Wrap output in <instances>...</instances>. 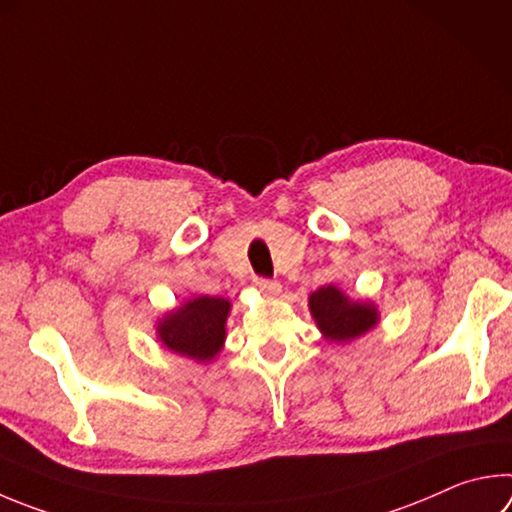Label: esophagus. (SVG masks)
Wrapping results in <instances>:
<instances>
[{"instance_id": "obj_1", "label": "esophagus", "mask_w": 512, "mask_h": 512, "mask_svg": "<svg viewBox=\"0 0 512 512\" xmlns=\"http://www.w3.org/2000/svg\"><path fill=\"white\" fill-rule=\"evenodd\" d=\"M257 288L264 297H277L282 293L280 282H275V280H257Z\"/></svg>"}]
</instances>
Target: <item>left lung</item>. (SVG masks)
<instances>
[{"mask_svg":"<svg viewBox=\"0 0 512 512\" xmlns=\"http://www.w3.org/2000/svg\"><path fill=\"white\" fill-rule=\"evenodd\" d=\"M309 311L322 338L336 345L365 336L380 322V311L374 302L353 300L336 284L322 286L309 295Z\"/></svg>","mask_w":512,"mask_h":512,"instance_id":"1","label":"left lung"}]
</instances>
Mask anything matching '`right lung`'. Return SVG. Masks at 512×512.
<instances>
[{
    "label": "right lung",
    "mask_w": 512,
    "mask_h": 512,
    "mask_svg": "<svg viewBox=\"0 0 512 512\" xmlns=\"http://www.w3.org/2000/svg\"><path fill=\"white\" fill-rule=\"evenodd\" d=\"M230 309L232 302L226 297H188L183 304L156 320V338L176 356L206 365V362L215 360L226 345V322Z\"/></svg>",
    "instance_id": "right-lung-1"
}]
</instances>
